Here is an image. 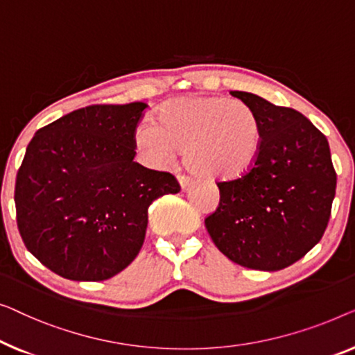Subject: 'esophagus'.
Wrapping results in <instances>:
<instances>
[{"mask_svg": "<svg viewBox=\"0 0 355 355\" xmlns=\"http://www.w3.org/2000/svg\"><path fill=\"white\" fill-rule=\"evenodd\" d=\"M178 182H180V187H182L183 191H187V189L194 183V180L188 175H178Z\"/></svg>", "mask_w": 355, "mask_h": 355, "instance_id": "obj_1", "label": "esophagus"}]
</instances>
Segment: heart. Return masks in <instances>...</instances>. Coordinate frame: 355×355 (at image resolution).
I'll use <instances>...</instances> for the list:
<instances>
[{
	"label": "heart",
	"mask_w": 355,
	"mask_h": 355,
	"mask_svg": "<svg viewBox=\"0 0 355 355\" xmlns=\"http://www.w3.org/2000/svg\"><path fill=\"white\" fill-rule=\"evenodd\" d=\"M135 144L153 166H167L183 151L184 164L198 175L232 180L256 164L262 130L252 109L241 101L183 96L159 109L157 123H139Z\"/></svg>",
	"instance_id": "b5f03b06"
}]
</instances>
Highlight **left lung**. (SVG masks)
<instances>
[{"label":"left lung","mask_w":355,"mask_h":355,"mask_svg":"<svg viewBox=\"0 0 355 355\" xmlns=\"http://www.w3.org/2000/svg\"><path fill=\"white\" fill-rule=\"evenodd\" d=\"M256 114L262 146L251 171L218 182L220 202L204 223L218 251L239 266L275 272L320 241L336 193L328 139L291 107L232 92Z\"/></svg>","instance_id":"left-lung-1"}]
</instances>
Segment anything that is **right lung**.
Returning a JSON list of instances; mask_svg holds the SVG:
<instances>
[{
    "label": "right lung",
    "instance_id": "right-lung-1",
    "mask_svg": "<svg viewBox=\"0 0 355 355\" xmlns=\"http://www.w3.org/2000/svg\"><path fill=\"white\" fill-rule=\"evenodd\" d=\"M148 104H93L40 128L17 172V227L44 267L103 282L143 246L148 207L180 191L177 178L133 161Z\"/></svg>",
    "mask_w": 355,
    "mask_h": 355
}]
</instances>
